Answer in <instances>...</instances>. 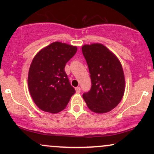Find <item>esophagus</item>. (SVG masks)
I'll return each instance as SVG.
<instances>
[{"instance_id":"esophagus-1","label":"esophagus","mask_w":154,"mask_h":154,"mask_svg":"<svg viewBox=\"0 0 154 154\" xmlns=\"http://www.w3.org/2000/svg\"><path fill=\"white\" fill-rule=\"evenodd\" d=\"M75 92H76V93H80V92H81V88L80 87L75 88Z\"/></svg>"}]
</instances>
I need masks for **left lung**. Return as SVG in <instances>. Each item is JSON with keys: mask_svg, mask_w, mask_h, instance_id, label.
<instances>
[{"mask_svg": "<svg viewBox=\"0 0 154 154\" xmlns=\"http://www.w3.org/2000/svg\"><path fill=\"white\" fill-rule=\"evenodd\" d=\"M82 52L89 69L92 86L83 94L88 108L104 113L114 109L125 91L122 65L113 52L100 43L85 45Z\"/></svg>", "mask_w": 154, "mask_h": 154, "instance_id": "8db88e82", "label": "left lung"}]
</instances>
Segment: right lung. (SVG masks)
<instances>
[{"label":"right lung","instance_id":"obj_1","mask_svg":"<svg viewBox=\"0 0 154 154\" xmlns=\"http://www.w3.org/2000/svg\"><path fill=\"white\" fill-rule=\"evenodd\" d=\"M76 51L75 46L54 42L40 50L33 59L28 86L33 102L41 110L52 113L60 112L75 92L64 67Z\"/></svg>","mask_w":154,"mask_h":154}]
</instances>
